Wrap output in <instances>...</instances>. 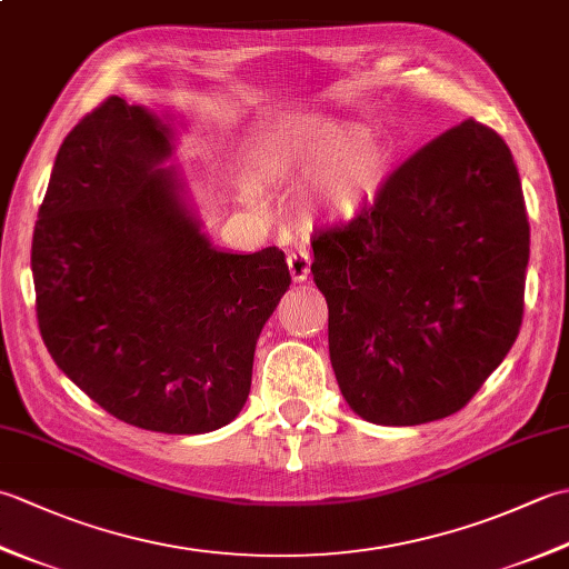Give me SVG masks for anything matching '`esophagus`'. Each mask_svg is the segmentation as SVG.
<instances>
[{"mask_svg":"<svg viewBox=\"0 0 569 569\" xmlns=\"http://www.w3.org/2000/svg\"><path fill=\"white\" fill-rule=\"evenodd\" d=\"M288 269L296 283H303L310 273V253L306 249H298L288 253Z\"/></svg>","mask_w":569,"mask_h":569,"instance_id":"1","label":"esophagus"}]
</instances>
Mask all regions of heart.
<instances>
[{
  "mask_svg": "<svg viewBox=\"0 0 569 569\" xmlns=\"http://www.w3.org/2000/svg\"><path fill=\"white\" fill-rule=\"evenodd\" d=\"M391 149L357 124H310L278 134L266 166L286 183L316 186V204L332 220H355L379 200L391 176Z\"/></svg>",
  "mask_w": 569,
  "mask_h": 569,
  "instance_id": "b5f03b06",
  "label": "heart"
}]
</instances>
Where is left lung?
<instances>
[{
  "mask_svg": "<svg viewBox=\"0 0 569 569\" xmlns=\"http://www.w3.org/2000/svg\"><path fill=\"white\" fill-rule=\"evenodd\" d=\"M330 361L377 426L457 413L513 347L530 227L497 131L467 119L398 166L379 200L312 239Z\"/></svg>",
  "mask_w": 569,
  "mask_h": 569,
  "instance_id": "obj_1",
  "label": "left lung"
}]
</instances>
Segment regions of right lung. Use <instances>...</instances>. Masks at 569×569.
Returning a JSON list of instances; mask_svg holds the SVG:
<instances>
[{
  "label": "right lung",
  "mask_w": 569,
  "mask_h": 569,
  "mask_svg": "<svg viewBox=\"0 0 569 569\" xmlns=\"http://www.w3.org/2000/svg\"><path fill=\"white\" fill-rule=\"evenodd\" d=\"M173 114L110 98L60 143L33 229L41 337L107 413L200 435L232 422L253 349L291 286L276 247L234 253L202 232L173 166Z\"/></svg>",
  "instance_id": "1"
}]
</instances>
